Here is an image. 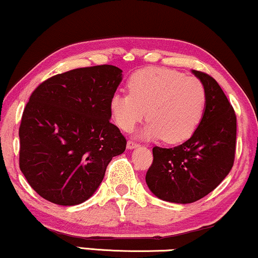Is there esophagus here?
I'll use <instances>...</instances> for the list:
<instances>
[{"label":"esophagus","instance_id":"obj_1","mask_svg":"<svg viewBox=\"0 0 258 258\" xmlns=\"http://www.w3.org/2000/svg\"><path fill=\"white\" fill-rule=\"evenodd\" d=\"M137 146H139V144L137 142H133V140H128V142H127V149L128 150L135 149Z\"/></svg>","mask_w":258,"mask_h":258}]
</instances>
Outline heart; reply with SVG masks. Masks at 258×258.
<instances>
[{
    "label": "heart",
    "mask_w": 258,
    "mask_h": 258,
    "mask_svg": "<svg viewBox=\"0 0 258 258\" xmlns=\"http://www.w3.org/2000/svg\"><path fill=\"white\" fill-rule=\"evenodd\" d=\"M128 93L114 94L109 108L120 128L128 132L145 116L143 135L176 144L190 138L204 118L207 93L204 83L167 68H145L127 81Z\"/></svg>",
    "instance_id": "heart-1"
}]
</instances>
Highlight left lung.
Here are the masks:
<instances>
[{
	"label": "left lung",
	"instance_id": "1",
	"mask_svg": "<svg viewBox=\"0 0 258 258\" xmlns=\"http://www.w3.org/2000/svg\"><path fill=\"white\" fill-rule=\"evenodd\" d=\"M193 73L207 93L204 118L183 144L170 149L155 146L145 176L156 197L175 204H190L214 190L232 169L236 155L237 118L232 105L213 77Z\"/></svg>",
	"mask_w": 258,
	"mask_h": 258
}]
</instances>
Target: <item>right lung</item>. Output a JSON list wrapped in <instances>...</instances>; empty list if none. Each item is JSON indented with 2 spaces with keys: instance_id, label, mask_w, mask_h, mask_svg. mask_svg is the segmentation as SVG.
<instances>
[{
  "instance_id": "1",
  "label": "right lung",
  "mask_w": 258,
  "mask_h": 258,
  "mask_svg": "<svg viewBox=\"0 0 258 258\" xmlns=\"http://www.w3.org/2000/svg\"><path fill=\"white\" fill-rule=\"evenodd\" d=\"M121 73L107 64L74 69L47 78L29 96L19 128V165L42 199L82 204L112 158L125 151L126 138L109 121Z\"/></svg>"
}]
</instances>
